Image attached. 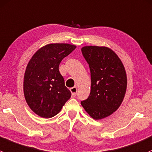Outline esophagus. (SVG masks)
I'll use <instances>...</instances> for the list:
<instances>
[{
    "label": "esophagus",
    "mask_w": 152,
    "mask_h": 152,
    "mask_svg": "<svg viewBox=\"0 0 152 152\" xmlns=\"http://www.w3.org/2000/svg\"><path fill=\"white\" fill-rule=\"evenodd\" d=\"M77 91V87H73V88H70V91H71L72 96L73 97H75V96H76Z\"/></svg>",
    "instance_id": "obj_1"
}]
</instances>
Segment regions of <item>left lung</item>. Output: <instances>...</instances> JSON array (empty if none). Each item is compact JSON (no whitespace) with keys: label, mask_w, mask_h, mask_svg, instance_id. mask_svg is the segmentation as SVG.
<instances>
[{"label":"left lung","mask_w":152,"mask_h":152,"mask_svg":"<svg viewBox=\"0 0 152 152\" xmlns=\"http://www.w3.org/2000/svg\"><path fill=\"white\" fill-rule=\"evenodd\" d=\"M91 72V92L81 104L94 119L110 115L121 105L126 90L122 62L107 47L85 46L81 49Z\"/></svg>","instance_id":"left-lung-1"}]
</instances>
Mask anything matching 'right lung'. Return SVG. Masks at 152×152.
Segmentation results:
<instances>
[{"mask_svg":"<svg viewBox=\"0 0 152 152\" xmlns=\"http://www.w3.org/2000/svg\"><path fill=\"white\" fill-rule=\"evenodd\" d=\"M75 48L69 44H49L34 53L28 64L23 81L25 99L30 108L42 118L57 115L71 97L58 67Z\"/></svg>","mask_w":152,"mask_h":152,"instance_id":"right-lung-1","label":"right lung"}]
</instances>
